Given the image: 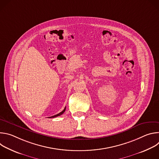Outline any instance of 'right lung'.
Segmentation results:
<instances>
[{
    "label": "right lung",
    "mask_w": 159,
    "mask_h": 159,
    "mask_svg": "<svg viewBox=\"0 0 159 159\" xmlns=\"http://www.w3.org/2000/svg\"><path fill=\"white\" fill-rule=\"evenodd\" d=\"M65 109H66V107H65V109L61 111V112H60V113H58V114H57V115H54V116H50V117H49V118H55V117H57V116H60V115H61L65 111Z\"/></svg>",
    "instance_id": "obj_1"
}]
</instances>
